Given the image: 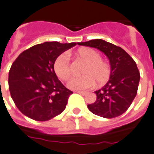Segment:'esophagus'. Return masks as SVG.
<instances>
[{
	"label": "esophagus",
	"mask_w": 154,
	"mask_h": 154,
	"mask_svg": "<svg viewBox=\"0 0 154 154\" xmlns=\"http://www.w3.org/2000/svg\"><path fill=\"white\" fill-rule=\"evenodd\" d=\"M75 92L79 93V94H82V95H85V94H87V92L86 91H76Z\"/></svg>",
	"instance_id": "34e87169"
}]
</instances>
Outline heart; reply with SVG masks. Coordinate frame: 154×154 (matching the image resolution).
<instances>
[{
	"instance_id": "heart-1",
	"label": "heart",
	"mask_w": 154,
	"mask_h": 154,
	"mask_svg": "<svg viewBox=\"0 0 154 154\" xmlns=\"http://www.w3.org/2000/svg\"><path fill=\"white\" fill-rule=\"evenodd\" d=\"M77 57L84 62L80 77H73L67 82V87L72 90L88 89L94 83L97 87L103 86L110 77V64L101 59L99 52L90 48H83L76 52ZM54 71L56 75L62 80H66L71 75V66L70 59L66 54H60L54 62Z\"/></svg>"
}]
</instances>
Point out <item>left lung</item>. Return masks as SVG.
Listing matches in <instances>:
<instances>
[{
    "instance_id": "obj_1",
    "label": "left lung",
    "mask_w": 154,
    "mask_h": 154,
    "mask_svg": "<svg viewBox=\"0 0 154 154\" xmlns=\"http://www.w3.org/2000/svg\"><path fill=\"white\" fill-rule=\"evenodd\" d=\"M103 51L110 63V77L106 84L94 93L97 99L87 105L93 114L105 119L120 116L130 107L137 92L140 73L132 57L123 49L105 40L78 43Z\"/></svg>"
}]
</instances>
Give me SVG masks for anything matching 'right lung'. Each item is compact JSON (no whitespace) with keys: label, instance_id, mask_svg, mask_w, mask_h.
<instances>
[{"label":"right lung","instance_id":"1","mask_svg":"<svg viewBox=\"0 0 154 154\" xmlns=\"http://www.w3.org/2000/svg\"><path fill=\"white\" fill-rule=\"evenodd\" d=\"M76 45L44 42L27 49L16 59L8 73L11 97L19 110L35 121H48L61 114L73 92L58 79L54 62Z\"/></svg>","mask_w":154,"mask_h":154}]
</instances>
